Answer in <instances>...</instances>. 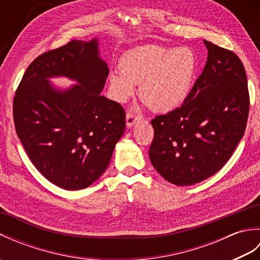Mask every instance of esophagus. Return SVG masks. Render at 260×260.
Segmentation results:
<instances>
[{
    "mask_svg": "<svg viewBox=\"0 0 260 260\" xmlns=\"http://www.w3.org/2000/svg\"><path fill=\"white\" fill-rule=\"evenodd\" d=\"M140 117H141L140 115H136L134 113H131V112L127 113V115H126V126L132 127L136 123L137 120L140 119Z\"/></svg>",
    "mask_w": 260,
    "mask_h": 260,
    "instance_id": "obj_1",
    "label": "esophagus"
}]
</instances>
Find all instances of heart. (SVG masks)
Returning a JSON list of instances; mask_svg holds the SVG:
<instances>
[{"instance_id":"heart-1","label":"heart","mask_w":260,"mask_h":260,"mask_svg":"<svg viewBox=\"0 0 260 260\" xmlns=\"http://www.w3.org/2000/svg\"><path fill=\"white\" fill-rule=\"evenodd\" d=\"M123 70L109 75L113 97L125 102L141 85L140 97L151 109L168 113L179 107L190 95L198 59L187 47L169 49L144 46L127 52L121 60Z\"/></svg>"}]
</instances>
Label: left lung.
<instances>
[{"mask_svg": "<svg viewBox=\"0 0 260 260\" xmlns=\"http://www.w3.org/2000/svg\"><path fill=\"white\" fill-rule=\"evenodd\" d=\"M208 60L180 107L151 120L150 159L175 185H192L217 173L245 134L249 90L244 64L228 49L204 40Z\"/></svg>", "mask_w": 260, "mask_h": 260, "instance_id": "8db88e82", "label": "left lung"}]
</instances>
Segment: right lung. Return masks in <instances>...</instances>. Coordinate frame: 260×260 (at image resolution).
Instances as JSON below:
<instances>
[{"label": "right lung", "instance_id": "1", "mask_svg": "<svg viewBox=\"0 0 260 260\" xmlns=\"http://www.w3.org/2000/svg\"><path fill=\"white\" fill-rule=\"evenodd\" d=\"M108 73L96 39L71 40L33 60L16 88V134L39 172L62 189L92 184L124 134L125 109L101 95ZM61 74L81 85L54 91L46 78Z\"/></svg>", "mask_w": 260, "mask_h": 260}]
</instances>
